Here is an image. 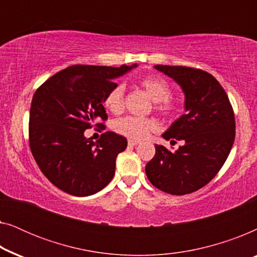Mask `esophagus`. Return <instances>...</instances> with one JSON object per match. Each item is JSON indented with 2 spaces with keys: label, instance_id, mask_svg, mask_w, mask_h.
<instances>
[{
  "label": "esophagus",
  "instance_id": "obj_1",
  "mask_svg": "<svg viewBox=\"0 0 257 257\" xmlns=\"http://www.w3.org/2000/svg\"><path fill=\"white\" fill-rule=\"evenodd\" d=\"M139 144H140L139 140H133V139L128 140V145L130 146H137V145H139Z\"/></svg>",
  "mask_w": 257,
  "mask_h": 257
}]
</instances>
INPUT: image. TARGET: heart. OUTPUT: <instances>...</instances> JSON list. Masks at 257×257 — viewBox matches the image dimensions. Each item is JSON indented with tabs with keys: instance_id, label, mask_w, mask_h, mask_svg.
<instances>
[{
	"instance_id": "b5f03b06",
	"label": "heart",
	"mask_w": 257,
	"mask_h": 257,
	"mask_svg": "<svg viewBox=\"0 0 257 257\" xmlns=\"http://www.w3.org/2000/svg\"><path fill=\"white\" fill-rule=\"evenodd\" d=\"M140 85L146 91L151 99L156 101L157 110L166 114L173 113L175 103L170 99L171 89L167 82L160 77L150 76L140 80ZM124 103V86L117 84L108 91L104 98V106L106 110L117 113L121 110ZM157 121L150 118L139 117H124L117 119L113 122V130L119 135L132 139H143L149 135V132L157 128Z\"/></svg>"
}]
</instances>
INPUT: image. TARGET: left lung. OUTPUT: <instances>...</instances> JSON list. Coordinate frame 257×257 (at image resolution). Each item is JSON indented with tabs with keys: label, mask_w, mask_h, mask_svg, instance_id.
Here are the masks:
<instances>
[{
	"label": "left lung",
	"mask_w": 257,
	"mask_h": 257,
	"mask_svg": "<svg viewBox=\"0 0 257 257\" xmlns=\"http://www.w3.org/2000/svg\"><path fill=\"white\" fill-rule=\"evenodd\" d=\"M185 94L186 113L163 135L184 145L170 152L156 145L145 171L151 184L173 195L189 194L208 184L223 166L235 139L233 107L223 87L210 75L187 66L154 65Z\"/></svg>",
	"instance_id": "8db88e82"
}]
</instances>
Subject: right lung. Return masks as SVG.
<instances>
[{"label": "right lung", "instance_id": "add662e5", "mask_svg": "<svg viewBox=\"0 0 257 257\" xmlns=\"http://www.w3.org/2000/svg\"><path fill=\"white\" fill-rule=\"evenodd\" d=\"M137 66L72 65L45 80L35 92L29 117L30 150L42 173L63 192L92 195L113 178L115 158L126 149L127 140L105 132L94 143L84 132L99 119L106 120L103 103L117 85L113 79Z\"/></svg>", "mask_w": 257, "mask_h": 257}]
</instances>
